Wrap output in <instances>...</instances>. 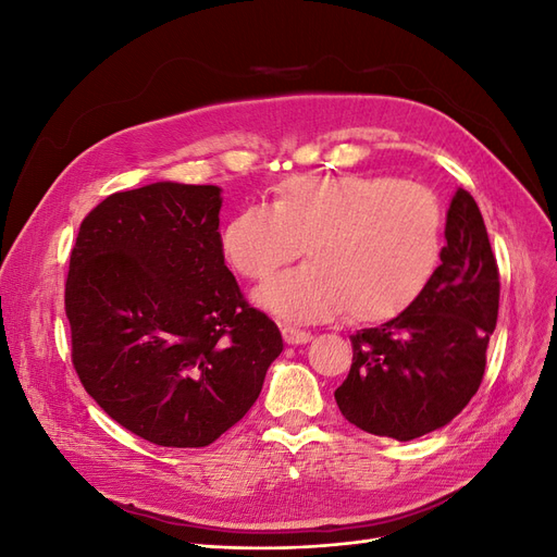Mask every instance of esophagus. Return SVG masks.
<instances>
[{"mask_svg": "<svg viewBox=\"0 0 557 557\" xmlns=\"http://www.w3.org/2000/svg\"><path fill=\"white\" fill-rule=\"evenodd\" d=\"M281 334H283V342L290 344V346H301V344H309L311 342V334L309 332L290 327V325L281 327Z\"/></svg>", "mask_w": 557, "mask_h": 557, "instance_id": "34e87169", "label": "esophagus"}]
</instances>
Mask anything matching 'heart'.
I'll return each mask as SVG.
<instances>
[{"label":"heart","mask_w":557,"mask_h":557,"mask_svg":"<svg viewBox=\"0 0 557 557\" xmlns=\"http://www.w3.org/2000/svg\"><path fill=\"white\" fill-rule=\"evenodd\" d=\"M442 207L413 181L374 174L297 176L274 207L250 205L223 230L234 272L264 281L307 250L309 262L256 293L290 323L350 311L362 323L393 318L423 290L442 246Z\"/></svg>","instance_id":"heart-1"}]
</instances>
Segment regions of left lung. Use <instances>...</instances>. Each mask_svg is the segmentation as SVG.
I'll return each mask as SVG.
<instances>
[{
    "instance_id": "left-lung-1",
    "label": "left lung",
    "mask_w": 557,
    "mask_h": 557,
    "mask_svg": "<svg viewBox=\"0 0 557 557\" xmlns=\"http://www.w3.org/2000/svg\"><path fill=\"white\" fill-rule=\"evenodd\" d=\"M446 246L423 290L397 318L360 330L334 399L356 428L411 442L448 425L476 395L497 325L499 274L474 197L458 188Z\"/></svg>"
}]
</instances>
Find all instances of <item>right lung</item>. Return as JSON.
<instances>
[{
  "label": "right lung",
  "mask_w": 557,
  "mask_h": 557,
  "mask_svg": "<svg viewBox=\"0 0 557 557\" xmlns=\"http://www.w3.org/2000/svg\"><path fill=\"white\" fill-rule=\"evenodd\" d=\"M221 193L158 181L109 195L72 250L76 374L115 423L158 446L213 444L256 404L283 350L225 264Z\"/></svg>",
  "instance_id": "add662e5"
}]
</instances>
